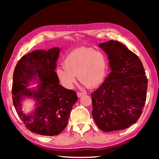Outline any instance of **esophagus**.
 Wrapping results in <instances>:
<instances>
[{
    "label": "esophagus",
    "mask_w": 159,
    "mask_h": 159,
    "mask_svg": "<svg viewBox=\"0 0 159 159\" xmlns=\"http://www.w3.org/2000/svg\"><path fill=\"white\" fill-rule=\"evenodd\" d=\"M84 95H85L84 93H81V92H78V93H77V95H78V98L81 97V96Z\"/></svg>",
    "instance_id": "34e87169"
}]
</instances>
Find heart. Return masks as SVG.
I'll return each instance as SVG.
<instances>
[{"label": "heart", "instance_id": "obj_1", "mask_svg": "<svg viewBox=\"0 0 159 159\" xmlns=\"http://www.w3.org/2000/svg\"><path fill=\"white\" fill-rule=\"evenodd\" d=\"M64 68L56 70V75L65 88L71 89L78 76L81 83L95 88L102 82L106 70V60L102 52L81 47L71 51L66 57Z\"/></svg>", "mask_w": 159, "mask_h": 159}]
</instances>
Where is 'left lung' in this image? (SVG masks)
I'll use <instances>...</instances> for the list:
<instances>
[{
    "label": "left lung",
    "instance_id": "left-lung-1",
    "mask_svg": "<svg viewBox=\"0 0 159 159\" xmlns=\"http://www.w3.org/2000/svg\"><path fill=\"white\" fill-rule=\"evenodd\" d=\"M108 56L111 72L91 93L92 116L105 132L127 129L136 123L145 106L148 81L139 57L117 41L98 45Z\"/></svg>",
    "mask_w": 159,
    "mask_h": 159
}]
</instances>
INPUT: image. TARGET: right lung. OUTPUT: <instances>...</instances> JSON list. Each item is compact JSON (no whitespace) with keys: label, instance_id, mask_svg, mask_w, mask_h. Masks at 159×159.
<instances>
[{"label":"right lung","instance_id":"obj_1","mask_svg":"<svg viewBox=\"0 0 159 159\" xmlns=\"http://www.w3.org/2000/svg\"><path fill=\"white\" fill-rule=\"evenodd\" d=\"M60 50L33 51L21 57L14 71L12 93L16 112L28 129L42 135L55 136L63 131L78 100L76 92L59 84L55 70ZM31 82L39 84L28 89ZM26 98L35 102V109L28 114L21 110Z\"/></svg>","mask_w":159,"mask_h":159}]
</instances>
